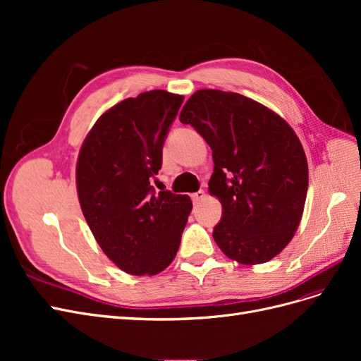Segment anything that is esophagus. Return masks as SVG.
<instances>
[{
  "mask_svg": "<svg viewBox=\"0 0 361 361\" xmlns=\"http://www.w3.org/2000/svg\"><path fill=\"white\" fill-rule=\"evenodd\" d=\"M206 195V192L203 191V190H200V191H197V192H194V194H191V199H192V202L194 203H199L203 197Z\"/></svg>",
  "mask_w": 361,
  "mask_h": 361,
  "instance_id": "34e87169",
  "label": "esophagus"
}]
</instances>
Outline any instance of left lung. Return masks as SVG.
Instances as JSON below:
<instances>
[{"mask_svg": "<svg viewBox=\"0 0 361 361\" xmlns=\"http://www.w3.org/2000/svg\"><path fill=\"white\" fill-rule=\"evenodd\" d=\"M212 149L209 191L221 202L212 236L244 265L277 256L297 232L309 187L304 149L293 129L269 108L239 93L203 89L182 108Z\"/></svg>", "mask_w": 361, "mask_h": 361, "instance_id": "left-lung-1", "label": "left lung"}]
</instances>
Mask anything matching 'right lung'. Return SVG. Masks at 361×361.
I'll return each instance as SVG.
<instances>
[{"mask_svg": "<svg viewBox=\"0 0 361 361\" xmlns=\"http://www.w3.org/2000/svg\"><path fill=\"white\" fill-rule=\"evenodd\" d=\"M183 96L152 90L108 110L87 135L76 166L85 221L114 264L133 276H155L176 256L192 203L157 192L152 180Z\"/></svg>", "mask_w": 361, "mask_h": 361, "instance_id": "add662e5", "label": "right lung"}]
</instances>
